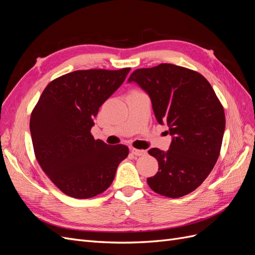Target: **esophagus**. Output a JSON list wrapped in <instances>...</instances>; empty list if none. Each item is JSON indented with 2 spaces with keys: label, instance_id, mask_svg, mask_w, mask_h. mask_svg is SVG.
<instances>
[{
  "label": "esophagus",
  "instance_id": "obj_1",
  "mask_svg": "<svg viewBox=\"0 0 255 255\" xmlns=\"http://www.w3.org/2000/svg\"><path fill=\"white\" fill-rule=\"evenodd\" d=\"M130 152H132L135 156H142V155H144V154H146L145 150L135 149V148H130Z\"/></svg>",
  "mask_w": 255,
  "mask_h": 255
}]
</instances>
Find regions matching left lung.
<instances>
[{
	"label": "left lung",
	"mask_w": 255,
	"mask_h": 255,
	"mask_svg": "<svg viewBox=\"0 0 255 255\" xmlns=\"http://www.w3.org/2000/svg\"><path fill=\"white\" fill-rule=\"evenodd\" d=\"M128 82L149 95L157 122L166 123L172 136L168 151H148L157 159L158 171L146 182L161 196L188 195L203 183L219 157L226 128L223 106L202 74L172 64L137 69Z\"/></svg>",
	"instance_id": "1"
}]
</instances>
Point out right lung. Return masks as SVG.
<instances>
[{"mask_svg": "<svg viewBox=\"0 0 255 255\" xmlns=\"http://www.w3.org/2000/svg\"><path fill=\"white\" fill-rule=\"evenodd\" d=\"M130 68L78 70L49 83L30 115L35 156L50 180L66 194L88 199L111 186L125 144L95 139L90 129L99 109L125 82Z\"/></svg>", "mask_w": 255, "mask_h": 255, "instance_id": "1", "label": "right lung"}]
</instances>
